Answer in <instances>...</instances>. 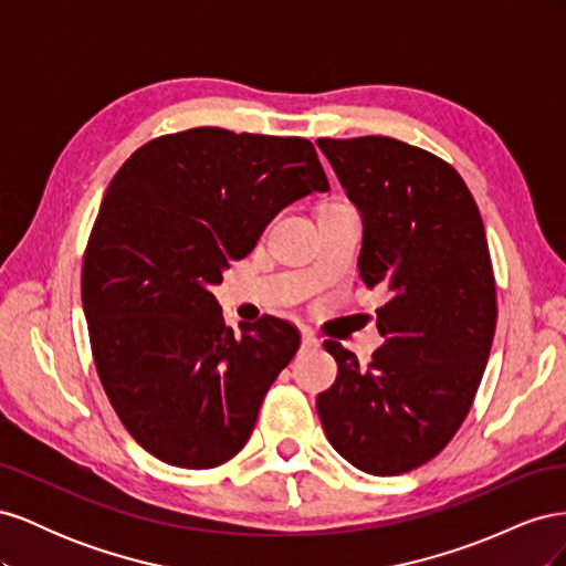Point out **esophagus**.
I'll return each mask as SVG.
<instances>
[{"label": "esophagus", "instance_id": "34e87169", "mask_svg": "<svg viewBox=\"0 0 566 566\" xmlns=\"http://www.w3.org/2000/svg\"><path fill=\"white\" fill-rule=\"evenodd\" d=\"M302 347L304 349H316L318 347V337L312 331H302Z\"/></svg>", "mask_w": 566, "mask_h": 566}]
</instances>
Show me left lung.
I'll list each match as a JSON object with an SVG mask.
<instances>
[{
    "label": "left lung",
    "instance_id": "1",
    "mask_svg": "<svg viewBox=\"0 0 566 566\" xmlns=\"http://www.w3.org/2000/svg\"><path fill=\"white\" fill-rule=\"evenodd\" d=\"M364 219L358 273L391 300L370 364L339 342L335 385L316 408L333 449L368 474L432 460L468 418L495 333V279L482 214L434 153L389 136L318 139Z\"/></svg>",
    "mask_w": 566,
    "mask_h": 566
}]
</instances>
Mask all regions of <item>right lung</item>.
Here are the masks:
<instances>
[{
    "instance_id": "obj_1",
    "label": "right lung",
    "mask_w": 566,
    "mask_h": 566,
    "mask_svg": "<svg viewBox=\"0 0 566 566\" xmlns=\"http://www.w3.org/2000/svg\"><path fill=\"white\" fill-rule=\"evenodd\" d=\"M302 136L196 127L134 150L101 202L82 264L98 380L125 430L167 465L241 451L300 331L262 316L227 328L210 285L285 205L328 191Z\"/></svg>"
}]
</instances>
